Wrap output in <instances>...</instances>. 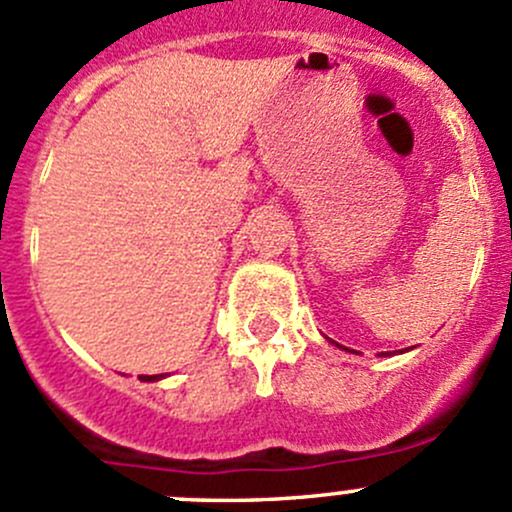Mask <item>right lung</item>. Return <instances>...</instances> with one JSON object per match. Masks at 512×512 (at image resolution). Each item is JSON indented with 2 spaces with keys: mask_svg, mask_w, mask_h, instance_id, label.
I'll return each mask as SVG.
<instances>
[{
  "mask_svg": "<svg viewBox=\"0 0 512 512\" xmlns=\"http://www.w3.org/2000/svg\"><path fill=\"white\" fill-rule=\"evenodd\" d=\"M158 379H163V374H160V376H141V381H158Z\"/></svg>",
  "mask_w": 512,
  "mask_h": 512,
  "instance_id": "add662e5",
  "label": "right lung"
}]
</instances>
